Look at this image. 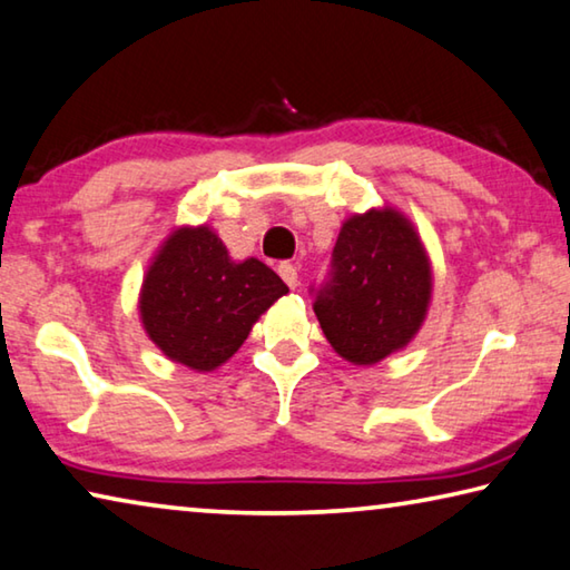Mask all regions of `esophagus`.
Listing matches in <instances>:
<instances>
[{"instance_id":"esophagus-1","label":"esophagus","mask_w":570,"mask_h":570,"mask_svg":"<svg viewBox=\"0 0 570 570\" xmlns=\"http://www.w3.org/2000/svg\"><path fill=\"white\" fill-rule=\"evenodd\" d=\"M277 273H279V277L285 279V285L293 287V291H295V287H297V267L291 265V263H279Z\"/></svg>"}]
</instances>
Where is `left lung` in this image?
I'll use <instances>...</instances> for the list:
<instances>
[{"label":"left lung","mask_w":570,"mask_h":570,"mask_svg":"<svg viewBox=\"0 0 570 570\" xmlns=\"http://www.w3.org/2000/svg\"><path fill=\"white\" fill-rule=\"evenodd\" d=\"M313 293L341 358L373 366L404 348L432 301V265L414 224L391 207L353 214L335 239L328 279Z\"/></svg>","instance_id":"8db88e82"}]
</instances>
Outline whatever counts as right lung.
Segmentation results:
<instances>
[{
	"instance_id": "add662e5",
	"label": "right lung",
	"mask_w": 570,
	"mask_h": 570,
	"mask_svg": "<svg viewBox=\"0 0 570 570\" xmlns=\"http://www.w3.org/2000/svg\"><path fill=\"white\" fill-rule=\"evenodd\" d=\"M287 285L257 257L235 263L224 242L202 227L174 229L148 265L141 323L164 356L214 371L235 356Z\"/></svg>"
}]
</instances>
